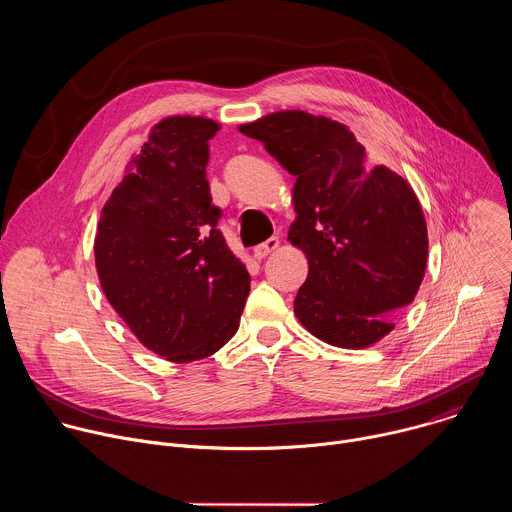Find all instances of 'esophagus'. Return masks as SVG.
Segmentation results:
<instances>
[{
	"instance_id": "34e87169",
	"label": "esophagus",
	"mask_w": 512,
	"mask_h": 512,
	"mask_svg": "<svg viewBox=\"0 0 512 512\" xmlns=\"http://www.w3.org/2000/svg\"><path fill=\"white\" fill-rule=\"evenodd\" d=\"M279 247V239L277 237H269L267 241H263L261 245H257L255 249H253V255H255V259H265L269 253H273L275 249Z\"/></svg>"
}]
</instances>
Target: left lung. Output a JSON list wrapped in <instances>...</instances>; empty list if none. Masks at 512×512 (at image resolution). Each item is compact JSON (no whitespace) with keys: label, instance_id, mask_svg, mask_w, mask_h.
<instances>
[{"label":"left lung","instance_id":"1","mask_svg":"<svg viewBox=\"0 0 512 512\" xmlns=\"http://www.w3.org/2000/svg\"><path fill=\"white\" fill-rule=\"evenodd\" d=\"M296 176L287 239L310 263L294 312L320 340L367 348L413 302L427 263V227L413 188L369 166L346 125L279 111L239 127Z\"/></svg>","mask_w":512,"mask_h":512}]
</instances>
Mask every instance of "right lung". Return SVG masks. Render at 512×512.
I'll return each mask as SVG.
<instances>
[{"mask_svg":"<svg viewBox=\"0 0 512 512\" xmlns=\"http://www.w3.org/2000/svg\"><path fill=\"white\" fill-rule=\"evenodd\" d=\"M206 117L160 121L103 206L95 263L109 304L137 340L172 362L223 348L251 289L245 265L216 229L206 180Z\"/></svg>","mask_w":512,"mask_h":512,"instance_id":"1","label":"right lung"}]
</instances>
